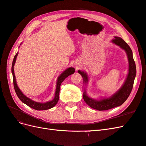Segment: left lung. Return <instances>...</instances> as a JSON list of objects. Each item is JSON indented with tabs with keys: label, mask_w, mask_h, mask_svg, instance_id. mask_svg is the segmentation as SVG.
I'll list each match as a JSON object with an SVG mask.
<instances>
[{
	"label": "left lung",
	"mask_w": 146,
	"mask_h": 146,
	"mask_svg": "<svg viewBox=\"0 0 146 146\" xmlns=\"http://www.w3.org/2000/svg\"><path fill=\"white\" fill-rule=\"evenodd\" d=\"M112 42L116 45L119 46L126 52L129 61V73L125 82L121 88L110 98H104L100 100H95L88 97L86 95L85 91L84 92L83 98L85 102L92 108L99 110V111L108 110L121 105L127 100L132 91L134 79L136 75V64H135L133 57L132 50L129 45L121 38L119 37H115V39H113ZM78 72L82 76L84 82L87 83L88 81L87 74L84 73L83 71L80 70L78 71Z\"/></svg>",
	"instance_id": "obj_1"
}]
</instances>
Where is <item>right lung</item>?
<instances>
[{
    "instance_id": "obj_1",
    "label": "right lung",
    "mask_w": 146,
    "mask_h": 146,
    "mask_svg": "<svg viewBox=\"0 0 146 146\" xmlns=\"http://www.w3.org/2000/svg\"><path fill=\"white\" fill-rule=\"evenodd\" d=\"M17 55H18V52L15 54L13 60L12 66V72L13 75V82L14 89H15V91L16 92L17 95L18 96V97H19L20 100L23 103H24L25 104H26L28 106H30V108H33L36 110H46L50 109L52 107H54L59 100V90H60V86H61V84H62L64 80L66 77H67L69 76L75 72V69H74V68H73V67H70V68L67 69L64 72H63L61 74V75L58 77V81H57L55 97L52 100L44 103V104L38 103V102L31 100V99L28 98V97H26L25 95H24L22 94V92H21L20 90L19 89V88L17 86L16 80H15V74H14V70H13V66L15 65Z\"/></svg>"
}]
</instances>
